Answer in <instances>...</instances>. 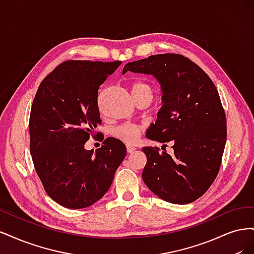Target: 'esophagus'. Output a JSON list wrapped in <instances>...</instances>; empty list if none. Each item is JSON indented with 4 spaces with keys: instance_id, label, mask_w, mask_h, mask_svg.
Returning <instances> with one entry per match:
<instances>
[{
    "instance_id": "1",
    "label": "esophagus",
    "mask_w": 254,
    "mask_h": 254,
    "mask_svg": "<svg viewBox=\"0 0 254 254\" xmlns=\"http://www.w3.org/2000/svg\"><path fill=\"white\" fill-rule=\"evenodd\" d=\"M135 150V147L134 146H131V145H127V152L128 153H131Z\"/></svg>"
}]
</instances>
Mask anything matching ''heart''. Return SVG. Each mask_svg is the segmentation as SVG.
<instances>
[{
  "label": "heart",
  "instance_id": "obj_1",
  "mask_svg": "<svg viewBox=\"0 0 254 254\" xmlns=\"http://www.w3.org/2000/svg\"><path fill=\"white\" fill-rule=\"evenodd\" d=\"M131 93L133 97H139L144 95L152 96L153 89L149 83L137 80L131 83ZM112 135L117 139L125 143H134L141 135V128L134 124H123L113 128Z\"/></svg>",
  "mask_w": 254,
  "mask_h": 254
}]
</instances>
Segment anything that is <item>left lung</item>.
Segmentation results:
<instances>
[{
    "label": "left lung",
    "mask_w": 254,
    "mask_h": 254,
    "mask_svg": "<svg viewBox=\"0 0 254 254\" xmlns=\"http://www.w3.org/2000/svg\"><path fill=\"white\" fill-rule=\"evenodd\" d=\"M128 71L153 75L163 92V106L146 137L174 142L173 156L158 147L142 149L147 157L144 183L167 202L195 201L217 177L227 140L226 114L216 87L200 66L179 54L128 63L123 74Z\"/></svg>",
    "instance_id": "left-lung-1"
}]
</instances>
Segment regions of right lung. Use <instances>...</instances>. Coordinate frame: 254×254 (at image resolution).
<instances>
[{
	"instance_id": "1",
	"label": "right lung",
	"mask_w": 254,
	"mask_h": 254,
	"mask_svg": "<svg viewBox=\"0 0 254 254\" xmlns=\"http://www.w3.org/2000/svg\"><path fill=\"white\" fill-rule=\"evenodd\" d=\"M121 64L64 61L37 90L29 117L30 155L47 194L67 209L99 200L126 156V146L115 137H107L95 153L84 149L102 123L99 86Z\"/></svg>"
}]
</instances>
